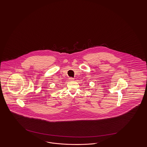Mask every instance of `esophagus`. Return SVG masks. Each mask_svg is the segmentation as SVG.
<instances>
[{"mask_svg":"<svg viewBox=\"0 0 147 147\" xmlns=\"http://www.w3.org/2000/svg\"><path fill=\"white\" fill-rule=\"evenodd\" d=\"M69 81H74V79L73 78H69Z\"/></svg>","mask_w":147,"mask_h":147,"instance_id":"obj_1","label":"esophagus"}]
</instances>
